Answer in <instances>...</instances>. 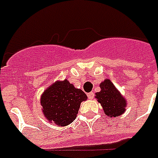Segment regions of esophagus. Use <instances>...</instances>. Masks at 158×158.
I'll list each match as a JSON object with an SVG mask.
<instances>
[{"instance_id":"obj_1","label":"esophagus","mask_w":158,"mask_h":158,"mask_svg":"<svg viewBox=\"0 0 158 158\" xmlns=\"http://www.w3.org/2000/svg\"><path fill=\"white\" fill-rule=\"evenodd\" d=\"M87 96H88V98H89V99H93V98H94V93L93 92H89V93H88V94H87Z\"/></svg>"}]
</instances>
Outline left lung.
<instances>
[{
  "label": "left lung",
  "mask_w": 158,
  "mask_h": 158,
  "mask_svg": "<svg viewBox=\"0 0 158 158\" xmlns=\"http://www.w3.org/2000/svg\"><path fill=\"white\" fill-rule=\"evenodd\" d=\"M101 90L96 93V99L102 105L103 112L107 117L115 118L126 111L127 101L109 79L100 84Z\"/></svg>",
  "instance_id": "left-lung-1"
}]
</instances>
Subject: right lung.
<instances>
[{
  "mask_svg": "<svg viewBox=\"0 0 158 158\" xmlns=\"http://www.w3.org/2000/svg\"><path fill=\"white\" fill-rule=\"evenodd\" d=\"M87 100L85 93L67 79L48 86L40 96L42 113L51 123L67 126L76 118L80 104Z\"/></svg>",
  "mask_w": 158,
  "mask_h": 158,
  "instance_id": "add662e5",
  "label": "right lung"
}]
</instances>
